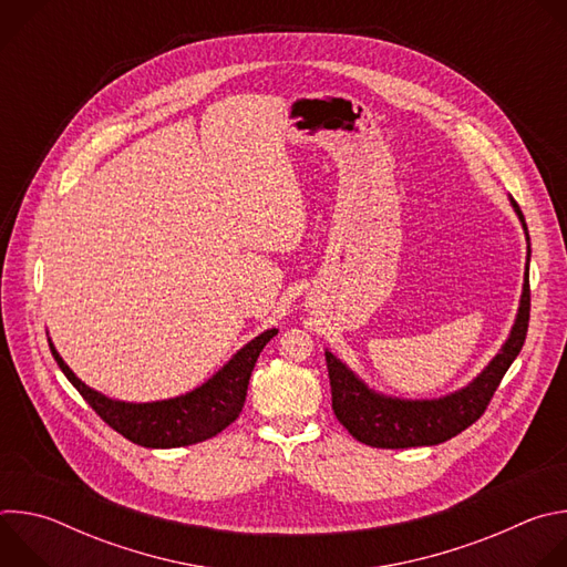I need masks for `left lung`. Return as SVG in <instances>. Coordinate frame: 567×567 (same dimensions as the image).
Instances as JSON below:
<instances>
[{"mask_svg":"<svg viewBox=\"0 0 567 567\" xmlns=\"http://www.w3.org/2000/svg\"><path fill=\"white\" fill-rule=\"evenodd\" d=\"M512 204L525 226L520 206L514 199ZM529 305L532 293L527 265L518 318L503 352L464 390L435 401H401L374 394L339 359L326 352L332 385V411L337 420L354 440L377 449L433 446L455 437L484 415L505 372L523 350L529 328Z\"/></svg>","mask_w":567,"mask_h":567,"instance_id":"left-lung-1","label":"left lung"}]
</instances>
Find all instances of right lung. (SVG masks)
<instances>
[{
	"instance_id": "right-lung-1",
	"label": "right lung",
	"mask_w": 567,
	"mask_h": 567,
	"mask_svg": "<svg viewBox=\"0 0 567 567\" xmlns=\"http://www.w3.org/2000/svg\"><path fill=\"white\" fill-rule=\"evenodd\" d=\"M276 334V330H267L265 334L254 339L202 388L184 396L156 403H125L99 394L80 381L60 359L55 348L51 343L49 346L64 377L83 394V399L107 426H112L116 433L138 446L173 449L210 440L239 417L256 361L262 348Z\"/></svg>"
}]
</instances>
